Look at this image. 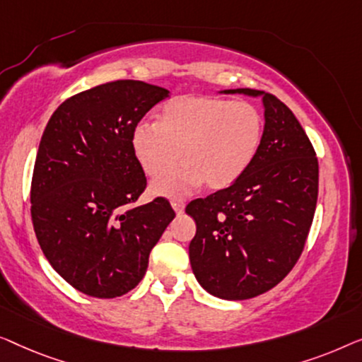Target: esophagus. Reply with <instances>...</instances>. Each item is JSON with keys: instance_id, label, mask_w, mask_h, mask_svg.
<instances>
[{"instance_id": "esophagus-1", "label": "esophagus", "mask_w": 362, "mask_h": 362, "mask_svg": "<svg viewBox=\"0 0 362 362\" xmlns=\"http://www.w3.org/2000/svg\"><path fill=\"white\" fill-rule=\"evenodd\" d=\"M170 203H172V208H174L177 213H183V210H185V202L180 200V198H174Z\"/></svg>"}]
</instances>
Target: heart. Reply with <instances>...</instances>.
Listing matches in <instances>:
<instances>
[{"mask_svg":"<svg viewBox=\"0 0 362 362\" xmlns=\"http://www.w3.org/2000/svg\"><path fill=\"white\" fill-rule=\"evenodd\" d=\"M262 137V116L246 101L183 95L169 101L159 121H142L132 136L137 159L152 177L154 188L183 195L202 185L220 190L236 182L256 156Z\"/></svg>","mask_w":362,"mask_h":362,"instance_id":"obj_1","label":"heart"}]
</instances>
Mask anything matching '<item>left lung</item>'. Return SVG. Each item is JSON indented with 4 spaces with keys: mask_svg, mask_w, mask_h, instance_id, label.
<instances>
[{
    "mask_svg": "<svg viewBox=\"0 0 362 362\" xmlns=\"http://www.w3.org/2000/svg\"><path fill=\"white\" fill-rule=\"evenodd\" d=\"M256 156L236 182L185 208L197 223L188 254L197 281L225 300L257 297L292 271L307 243L318 198V159L302 124L272 93Z\"/></svg>",
    "mask_w": 362,
    "mask_h": 362,
    "instance_id": "1",
    "label": "left lung"
}]
</instances>
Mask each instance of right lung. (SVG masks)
<instances>
[{"label": "right lung", "mask_w": 362, "mask_h": 362, "mask_svg": "<svg viewBox=\"0 0 362 362\" xmlns=\"http://www.w3.org/2000/svg\"><path fill=\"white\" fill-rule=\"evenodd\" d=\"M169 91L116 80L65 100L50 116L30 182V216L50 266L96 298L128 293L175 211L164 197L134 205L147 179L132 136Z\"/></svg>", "instance_id": "1"}]
</instances>
